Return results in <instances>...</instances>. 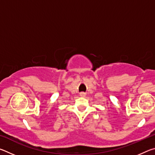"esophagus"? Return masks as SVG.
Returning a JSON list of instances; mask_svg holds the SVG:
<instances>
[{"instance_id":"1","label":"esophagus","mask_w":155,"mask_h":155,"mask_svg":"<svg viewBox=\"0 0 155 155\" xmlns=\"http://www.w3.org/2000/svg\"><path fill=\"white\" fill-rule=\"evenodd\" d=\"M80 96H81V97H85V94L83 93V92L81 93V94H80Z\"/></svg>"}]
</instances>
